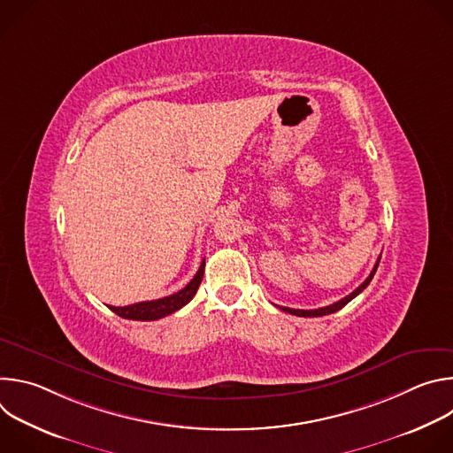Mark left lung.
I'll return each instance as SVG.
<instances>
[{"label": "left lung", "mask_w": 453, "mask_h": 453, "mask_svg": "<svg viewBox=\"0 0 453 453\" xmlns=\"http://www.w3.org/2000/svg\"><path fill=\"white\" fill-rule=\"evenodd\" d=\"M380 257L381 256H378V260H376V264H374V267H372V271H371V274L367 276V280L358 287V288H355L349 296H346L344 299H341V301H337V303H334V304H330V306H325V308H317V310H296V308H287V306H280L283 311H288V313H292V315H297V317H319V315H328V313H334V311H339L341 308H344L351 299H355L369 283H371V280H372V276H374V273H376V269H378V264H380Z\"/></svg>", "instance_id": "obj_1"}]
</instances>
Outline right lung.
Masks as SVG:
<instances>
[{"label":"right lung","mask_w":453,"mask_h":453,"mask_svg":"<svg viewBox=\"0 0 453 453\" xmlns=\"http://www.w3.org/2000/svg\"><path fill=\"white\" fill-rule=\"evenodd\" d=\"M204 265L206 262L203 260L197 274L193 276V280L179 292L156 299V301H143V303H136V304H128V306H109L116 315L123 317V319H133V320H156L161 317H166L173 311H177L179 308H182L184 304H188L191 301V297L196 296L203 276H204Z\"/></svg>","instance_id":"obj_1"}]
</instances>
